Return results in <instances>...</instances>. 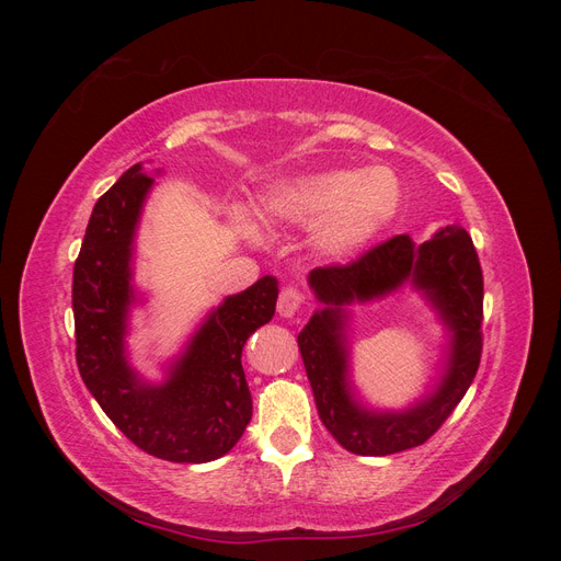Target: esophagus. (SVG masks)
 <instances>
[{"instance_id":"obj_1","label":"esophagus","mask_w":561,"mask_h":561,"mask_svg":"<svg viewBox=\"0 0 561 561\" xmlns=\"http://www.w3.org/2000/svg\"><path fill=\"white\" fill-rule=\"evenodd\" d=\"M301 304H304L301 293L295 290V287H285V290L280 293V297H278V313L283 318H295L299 313V309H301Z\"/></svg>"}]
</instances>
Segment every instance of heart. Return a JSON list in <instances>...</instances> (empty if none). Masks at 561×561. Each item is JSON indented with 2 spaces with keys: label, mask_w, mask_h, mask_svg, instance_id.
<instances>
[{
  "label": "heart",
  "mask_w": 561,
  "mask_h": 561,
  "mask_svg": "<svg viewBox=\"0 0 561 561\" xmlns=\"http://www.w3.org/2000/svg\"><path fill=\"white\" fill-rule=\"evenodd\" d=\"M400 203L402 186L390 168H330L268 186L260 213L274 225L316 227V248L328 257L348 260L393 222Z\"/></svg>",
  "instance_id": "obj_1"
}]
</instances>
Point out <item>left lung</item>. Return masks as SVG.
I'll return each mask as SVG.
<instances>
[{
	"instance_id": "1",
	"label": "left lung",
	"mask_w": 561,
	"mask_h": 561,
	"mask_svg": "<svg viewBox=\"0 0 561 561\" xmlns=\"http://www.w3.org/2000/svg\"><path fill=\"white\" fill-rule=\"evenodd\" d=\"M404 284L427 299L446 328V355L436 383L419 401L402 411H377L359 400L350 379L352 307L380 300ZM309 287L320 309L297 344L322 426L360 456H388L426 443L463 400L480 367L484 283L468 231L447 225L421 245L410 233L396 236L348 266L313 268Z\"/></svg>"
}]
</instances>
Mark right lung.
Listing matches in <instances>:
<instances>
[{
  "instance_id": "right-lung-1",
  "label": "right lung",
  "mask_w": 561,
  "mask_h": 561,
  "mask_svg": "<svg viewBox=\"0 0 561 561\" xmlns=\"http://www.w3.org/2000/svg\"><path fill=\"white\" fill-rule=\"evenodd\" d=\"M151 186L154 178L135 163L91 213L72 280L77 365L130 443L163 461L208 463L231 451L250 423L241 353L248 336L274 318L278 280L262 276L225 297L163 365V379H145L130 363L128 334L133 309L147 299L133 276L135 236Z\"/></svg>"
}]
</instances>
